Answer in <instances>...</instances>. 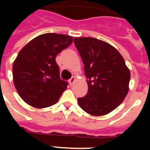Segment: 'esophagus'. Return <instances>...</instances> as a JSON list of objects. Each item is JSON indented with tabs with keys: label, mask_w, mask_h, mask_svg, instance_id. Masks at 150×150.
<instances>
[{
	"label": "esophagus",
	"mask_w": 150,
	"mask_h": 150,
	"mask_svg": "<svg viewBox=\"0 0 150 150\" xmlns=\"http://www.w3.org/2000/svg\"><path fill=\"white\" fill-rule=\"evenodd\" d=\"M75 80H76V77H75V76H72L71 79H69V83L71 85H73L74 82H75Z\"/></svg>",
	"instance_id": "34e87169"
}]
</instances>
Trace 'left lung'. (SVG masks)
<instances>
[{
	"label": "left lung",
	"instance_id": "1",
	"mask_svg": "<svg viewBox=\"0 0 150 150\" xmlns=\"http://www.w3.org/2000/svg\"><path fill=\"white\" fill-rule=\"evenodd\" d=\"M74 42L84 64L88 88L86 96L77 99L79 106L92 116L107 114L128 94L129 69L117 50L104 41L75 38Z\"/></svg>",
	"mask_w": 150,
	"mask_h": 150
}]
</instances>
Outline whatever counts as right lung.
Instances as JSON below:
<instances>
[{"instance_id":"right-lung-1","label":"right lung","mask_w":150,"mask_h":150,"mask_svg":"<svg viewBox=\"0 0 150 150\" xmlns=\"http://www.w3.org/2000/svg\"><path fill=\"white\" fill-rule=\"evenodd\" d=\"M72 42L71 36L47 33L30 40L18 52L13 62V83L28 104L44 108L60 98L68 83L60 78L55 58Z\"/></svg>"}]
</instances>
